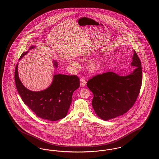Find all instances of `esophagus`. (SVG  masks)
<instances>
[{"mask_svg":"<svg viewBox=\"0 0 159 159\" xmlns=\"http://www.w3.org/2000/svg\"><path fill=\"white\" fill-rule=\"evenodd\" d=\"M80 85L82 86H84L86 84V80L84 78H81L80 80Z\"/></svg>","mask_w":159,"mask_h":159,"instance_id":"34e87169","label":"esophagus"}]
</instances>
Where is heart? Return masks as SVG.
<instances>
[{"mask_svg": "<svg viewBox=\"0 0 159 159\" xmlns=\"http://www.w3.org/2000/svg\"><path fill=\"white\" fill-rule=\"evenodd\" d=\"M73 64H74L75 63H73ZM89 69L91 70V71H95V70L97 69V68L98 65H97V62H91V63H90V64H89Z\"/></svg>", "mask_w": 159, "mask_h": 159, "instance_id": "obj_1", "label": "heart"}]
</instances>
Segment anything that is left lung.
I'll list each match as a JSON object with an SVG mask.
<instances>
[{"label":"left lung","instance_id":"left-lung-1","mask_svg":"<svg viewBox=\"0 0 159 159\" xmlns=\"http://www.w3.org/2000/svg\"><path fill=\"white\" fill-rule=\"evenodd\" d=\"M132 59L131 65L136 68L130 75L120 76L108 71L92 77L87 82L93 94V108L104 120L126 113L136 102L142 84L143 71L135 51Z\"/></svg>","mask_w":159,"mask_h":159}]
</instances>
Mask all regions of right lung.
<instances>
[{
    "label": "right lung",
    "mask_w": 159,
    "mask_h": 159,
    "mask_svg": "<svg viewBox=\"0 0 159 159\" xmlns=\"http://www.w3.org/2000/svg\"><path fill=\"white\" fill-rule=\"evenodd\" d=\"M33 48L31 46L30 49ZM27 53L23 52L20 58ZM54 65L57 67V62L55 61ZM15 82L23 102L37 116L50 121H57L66 116L73 93L80 86V80L76 75L59 74L54 75L51 85L45 90L30 91L24 87L19 79L18 64L15 67Z\"/></svg>",
    "instance_id": "add662e5"
}]
</instances>
